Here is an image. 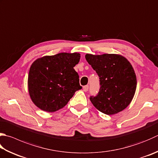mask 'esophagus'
<instances>
[{
  "mask_svg": "<svg viewBox=\"0 0 158 158\" xmlns=\"http://www.w3.org/2000/svg\"><path fill=\"white\" fill-rule=\"evenodd\" d=\"M88 89H89V86L88 85H86V86H84V87H83V91H84L87 92L88 91Z\"/></svg>",
  "mask_w": 158,
  "mask_h": 158,
  "instance_id": "obj_1",
  "label": "esophagus"
}]
</instances>
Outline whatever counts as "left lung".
<instances>
[{
    "mask_svg": "<svg viewBox=\"0 0 158 158\" xmlns=\"http://www.w3.org/2000/svg\"><path fill=\"white\" fill-rule=\"evenodd\" d=\"M85 58L100 78V91L90 100L98 111L114 115L123 111L134 96L137 79L127 59L120 54L87 53Z\"/></svg>",
    "mask_w": 158,
    "mask_h": 158,
    "instance_id": "8db88e82",
    "label": "left lung"
}]
</instances>
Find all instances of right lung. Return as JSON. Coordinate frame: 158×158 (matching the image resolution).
<instances>
[{"instance_id":"right-lung-1","label":"right lung","mask_w":158,"mask_h":158,"mask_svg":"<svg viewBox=\"0 0 158 158\" xmlns=\"http://www.w3.org/2000/svg\"><path fill=\"white\" fill-rule=\"evenodd\" d=\"M80 59L79 53H60L43 56L33 62L27 85L29 94L35 106L44 111H56L82 89L78 73L73 69Z\"/></svg>"}]
</instances>
